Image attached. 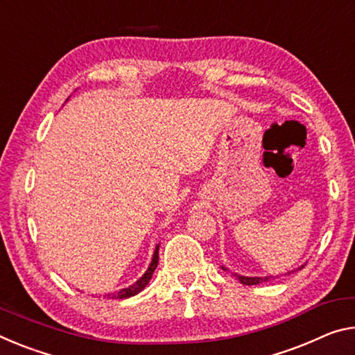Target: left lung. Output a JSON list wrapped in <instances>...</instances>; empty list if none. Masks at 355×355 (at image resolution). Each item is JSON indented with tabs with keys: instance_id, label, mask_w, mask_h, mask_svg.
Masks as SVG:
<instances>
[{
	"instance_id": "8db88e82",
	"label": "left lung",
	"mask_w": 355,
	"mask_h": 355,
	"mask_svg": "<svg viewBox=\"0 0 355 355\" xmlns=\"http://www.w3.org/2000/svg\"><path fill=\"white\" fill-rule=\"evenodd\" d=\"M223 270H226L223 267ZM237 278L240 279V283L241 284H246V286H252V284H259V283H262V281H268L270 278H257V277H254V278H248V277H240V275H237Z\"/></svg>"
}]
</instances>
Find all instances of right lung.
I'll list each match as a JSON object with an SVG mask.
<instances>
[{"label":"right lung","mask_w":355,"mask_h":355,"mask_svg":"<svg viewBox=\"0 0 355 355\" xmlns=\"http://www.w3.org/2000/svg\"><path fill=\"white\" fill-rule=\"evenodd\" d=\"M157 251H159V245L156 246L155 254H153V259H151L150 267H148L147 272H145L144 277L140 278L136 284L129 286V288H126V289H121L120 292H115V294H109L110 299H128V297H132V295L139 294V292L142 291V289L145 288V286L148 284V281L151 279V275H153L155 268L157 267V259H159V254H157Z\"/></svg>","instance_id":"1"}]
</instances>
